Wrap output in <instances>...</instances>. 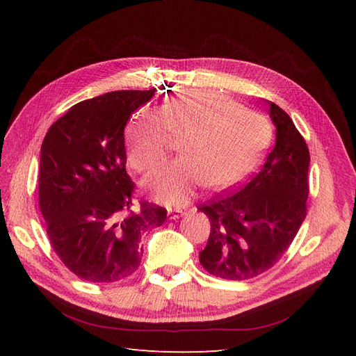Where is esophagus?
Masks as SVG:
<instances>
[{"mask_svg": "<svg viewBox=\"0 0 356 356\" xmlns=\"http://www.w3.org/2000/svg\"><path fill=\"white\" fill-rule=\"evenodd\" d=\"M186 213H187V211H182V209H169L168 211V218L169 220H178Z\"/></svg>", "mask_w": 356, "mask_h": 356, "instance_id": "34e87169", "label": "esophagus"}]
</instances>
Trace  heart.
Wrapping results in <instances>:
<instances>
[{
    "label": "heart",
    "mask_w": 356,
    "mask_h": 356,
    "mask_svg": "<svg viewBox=\"0 0 356 356\" xmlns=\"http://www.w3.org/2000/svg\"><path fill=\"white\" fill-rule=\"evenodd\" d=\"M170 136L181 159L149 172L145 190L168 204H184L204 186L225 190L250 172L270 141L266 117L222 93L182 90L160 111L138 113L126 127L127 163L144 172L165 157Z\"/></svg>",
    "instance_id": "b5f03b06"
}]
</instances>
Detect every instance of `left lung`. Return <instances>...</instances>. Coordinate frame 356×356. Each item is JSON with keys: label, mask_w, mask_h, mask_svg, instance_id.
<instances>
[{"label": "left lung", "mask_w": 356, "mask_h": 356, "mask_svg": "<svg viewBox=\"0 0 356 356\" xmlns=\"http://www.w3.org/2000/svg\"><path fill=\"white\" fill-rule=\"evenodd\" d=\"M276 143L263 166L234 193L199 207L211 221L200 264L211 275L245 281L272 268L293 243L307 213L310 154L291 117L273 102Z\"/></svg>", "instance_id": "8db88e82"}]
</instances>
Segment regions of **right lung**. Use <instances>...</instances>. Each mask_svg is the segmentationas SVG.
<instances>
[{"label":"right lung","instance_id":"right-lung-1","mask_svg":"<svg viewBox=\"0 0 356 356\" xmlns=\"http://www.w3.org/2000/svg\"><path fill=\"white\" fill-rule=\"evenodd\" d=\"M152 90H117L75 104L41 145L38 202L53 250L84 281L117 282L141 264V234L166 209L145 200L132 211L124 126Z\"/></svg>","mask_w":356,"mask_h":356}]
</instances>
